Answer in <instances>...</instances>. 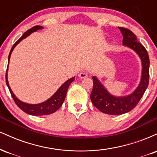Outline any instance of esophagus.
<instances>
[{"instance_id":"obj_1","label":"esophagus","mask_w":157,"mask_h":157,"mask_svg":"<svg viewBox=\"0 0 157 157\" xmlns=\"http://www.w3.org/2000/svg\"><path fill=\"white\" fill-rule=\"evenodd\" d=\"M78 77L81 79H84V78H86V77H88V75H87V73L85 72V71H82V72L79 73Z\"/></svg>"}]
</instances>
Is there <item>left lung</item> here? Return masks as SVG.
<instances>
[{
	"label": "left lung",
	"mask_w": 157,
	"mask_h": 157,
	"mask_svg": "<svg viewBox=\"0 0 157 157\" xmlns=\"http://www.w3.org/2000/svg\"><path fill=\"white\" fill-rule=\"evenodd\" d=\"M121 31L124 46L132 48L140 56L142 60V71L140 84L136 90L128 96L114 97L109 93L96 77H93V89L91 93V100L93 105L102 113L111 115H120L128 112L134 109L143 96L149 83V66L150 60L147 50L139 43L136 35L131 30L119 27Z\"/></svg>",
	"instance_id": "8db88e82"
}]
</instances>
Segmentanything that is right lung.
<instances>
[{
	"mask_svg": "<svg viewBox=\"0 0 157 157\" xmlns=\"http://www.w3.org/2000/svg\"><path fill=\"white\" fill-rule=\"evenodd\" d=\"M43 29L42 26H35L25 32V33L23 34L21 37H20L18 40H17V42L12 46V48H11V51L10 52V55H9V57H8L9 62H10L11 54H12V51H13L14 48H15L23 39L26 38L27 36L29 35L30 34L32 33V32H36L37 30H39V29ZM7 69H8V67H7ZM74 80H75V77H72V78H70L69 80H68L67 81H66V82H65L63 84L60 88H59V89L56 91L55 94H54L52 97H50V98L46 100V101L39 104H28V103H25V102H23L22 101H21L20 100H18V99L15 97V95L14 94L13 92H12V90H11L10 87V85H9L8 79H7V70L6 73V85L7 86H8L9 90H10L11 93V95H12V98H13L14 101H15L16 105L18 106L22 111H24L25 113H28V114H30V115H34V116H42V115L51 114V113H55L56 111H57V110L60 109L61 105H62L63 103L65 98H66L68 86H69V85L71 84Z\"/></svg>",
	"mask_w": 157,
	"mask_h": 157,
	"instance_id": "obj_1",
	"label": "right lung"
}]
</instances>
